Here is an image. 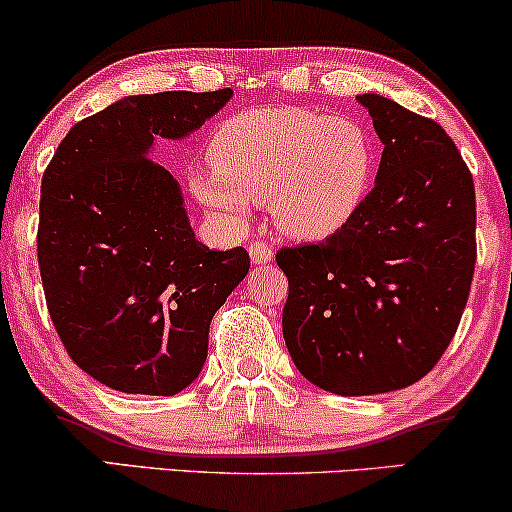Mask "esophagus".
I'll list each match as a JSON object with an SVG mask.
<instances>
[{
	"mask_svg": "<svg viewBox=\"0 0 512 512\" xmlns=\"http://www.w3.org/2000/svg\"><path fill=\"white\" fill-rule=\"evenodd\" d=\"M250 260L252 264H267L274 260V250L269 248L267 243H260V240H255V243H250Z\"/></svg>",
	"mask_w": 512,
	"mask_h": 512,
	"instance_id": "1",
	"label": "esophagus"
}]
</instances>
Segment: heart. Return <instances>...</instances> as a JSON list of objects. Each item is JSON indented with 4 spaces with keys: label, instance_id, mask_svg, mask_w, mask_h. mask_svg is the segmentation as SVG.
Returning <instances> with one entry per match:
<instances>
[{
    "label": "heart",
    "instance_id": "obj_1",
    "mask_svg": "<svg viewBox=\"0 0 512 512\" xmlns=\"http://www.w3.org/2000/svg\"><path fill=\"white\" fill-rule=\"evenodd\" d=\"M214 170L192 173L204 207L233 223L269 202L281 233L325 240L361 209L373 144L354 117L305 108H252L223 120L209 144Z\"/></svg>",
    "mask_w": 512,
    "mask_h": 512
}]
</instances>
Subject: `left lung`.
I'll return each instance as SVG.
<instances>
[{"label": "left lung", "mask_w": 512, "mask_h": 512, "mask_svg": "<svg viewBox=\"0 0 512 512\" xmlns=\"http://www.w3.org/2000/svg\"><path fill=\"white\" fill-rule=\"evenodd\" d=\"M383 142L375 187L322 243L276 252L289 276L286 349L342 397L414 385L455 334L477 262L474 182L438 122L363 93Z\"/></svg>", "instance_id": "8db88e82"}]
</instances>
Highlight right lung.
Wrapping results in <instances>:
<instances>
[{"label": "right lung", "instance_id": "obj_1", "mask_svg": "<svg viewBox=\"0 0 512 512\" xmlns=\"http://www.w3.org/2000/svg\"><path fill=\"white\" fill-rule=\"evenodd\" d=\"M233 98L125 96L76 122L40 185L38 264L64 349L127 395H178L207 361L209 322L245 279V248L209 250L180 182L151 161L156 139L190 137Z\"/></svg>", "mask_w": 512, "mask_h": 512}]
</instances>
